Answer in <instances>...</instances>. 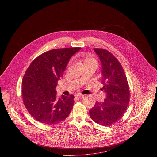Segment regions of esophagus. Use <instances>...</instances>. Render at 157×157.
I'll use <instances>...</instances> for the list:
<instances>
[{"instance_id":"1","label":"esophagus","mask_w":157,"mask_h":157,"mask_svg":"<svg viewBox=\"0 0 157 157\" xmlns=\"http://www.w3.org/2000/svg\"><path fill=\"white\" fill-rule=\"evenodd\" d=\"M76 97L79 98V99H82V98H84V95H82V94H77V95H76Z\"/></svg>"}]
</instances>
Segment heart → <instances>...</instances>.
I'll return each mask as SVG.
<instances>
[{
	"instance_id": "heart-1",
	"label": "heart",
	"mask_w": 157,
	"mask_h": 157,
	"mask_svg": "<svg viewBox=\"0 0 157 157\" xmlns=\"http://www.w3.org/2000/svg\"><path fill=\"white\" fill-rule=\"evenodd\" d=\"M81 58L82 61L84 63V64H90V63H93V64H97V61H96V59L91 55H89V54L82 55Z\"/></svg>"
}]
</instances>
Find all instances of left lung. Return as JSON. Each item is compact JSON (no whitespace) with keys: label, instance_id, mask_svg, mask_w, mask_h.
<instances>
[{"label":"left lung","instance_id":"obj_1","mask_svg":"<svg viewBox=\"0 0 157 157\" xmlns=\"http://www.w3.org/2000/svg\"><path fill=\"white\" fill-rule=\"evenodd\" d=\"M102 65L101 79L105 93L102 102H96L89 110L91 118L97 124L107 126L118 121L125 112L129 103L130 91L122 67L116 58L104 49H94Z\"/></svg>","mask_w":157,"mask_h":157}]
</instances>
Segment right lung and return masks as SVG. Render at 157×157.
<instances>
[{"label": "right lung", "instance_id": "obj_1", "mask_svg": "<svg viewBox=\"0 0 157 157\" xmlns=\"http://www.w3.org/2000/svg\"><path fill=\"white\" fill-rule=\"evenodd\" d=\"M81 48L55 49L34 59L22 81L24 103L30 114L47 125L58 124L68 117L74 104V96H56L58 81L63 76L70 59Z\"/></svg>", "mask_w": 157, "mask_h": 157}]
</instances>
